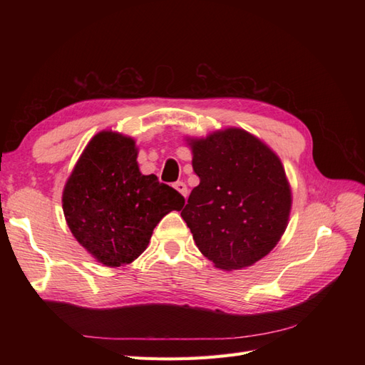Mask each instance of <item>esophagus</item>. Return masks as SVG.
Wrapping results in <instances>:
<instances>
[{
	"label": "esophagus",
	"instance_id": "obj_1",
	"mask_svg": "<svg viewBox=\"0 0 365 365\" xmlns=\"http://www.w3.org/2000/svg\"><path fill=\"white\" fill-rule=\"evenodd\" d=\"M175 189L178 190L184 197H187V193H189V192H187L185 182H182V181H176V182H175Z\"/></svg>",
	"mask_w": 365,
	"mask_h": 365
}]
</instances>
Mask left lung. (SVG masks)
Instances as JSON below:
<instances>
[{
  "label": "left lung",
  "mask_w": 365,
  "mask_h": 365,
  "mask_svg": "<svg viewBox=\"0 0 365 365\" xmlns=\"http://www.w3.org/2000/svg\"><path fill=\"white\" fill-rule=\"evenodd\" d=\"M190 145L200 185L181 216L216 268L250 267L277 245L288 224L291 189L283 165L259 138L236 128Z\"/></svg>",
  "instance_id": "8db88e82"
}]
</instances>
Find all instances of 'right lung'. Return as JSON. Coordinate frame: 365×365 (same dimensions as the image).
Masks as SVG:
<instances>
[{
  "mask_svg": "<svg viewBox=\"0 0 365 365\" xmlns=\"http://www.w3.org/2000/svg\"><path fill=\"white\" fill-rule=\"evenodd\" d=\"M182 205L173 187L140 173L135 141L115 132L88 143L62 196L71 233L106 267L135 260L163 216Z\"/></svg>",
  "mask_w": 365,
  "mask_h": 365,
  "instance_id": "right-lung-1",
  "label": "right lung"
}]
</instances>
